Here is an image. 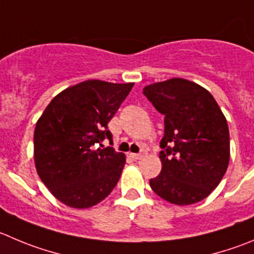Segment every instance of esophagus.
<instances>
[{"label": "esophagus", "mask_w": 254, "mask_h": 254, "mask_svg": "<svg viewBox=\"0 0 254 254\" xmlns=\"http://www.w3.org/2000/svg\"><path fill=\"white\" fill-rule=\"evenodd\" d=\"M131 157L133 159H141L143 158V153H131Z\"/></svg>", "instance_id": "1"}]
</instances>
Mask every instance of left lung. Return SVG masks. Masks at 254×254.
<instances>
[{"instance_id":"left-lung-1","label":"left lung","mask_w":254,"mask_h":254,"mask_svg":"<svg viewBox=\"0 0 254 254\" xmlns=\"http://www.w3.org/2000/svg\"><path fill=\"white\" fill-rule=\"evenodd\" d=\"M143 95L165 116L162 171L149 186L177 206L202 201L219 185L229 163L228 125L218 103L206 88L183 78L149 84Z\"/></svg>"}]
</instances>
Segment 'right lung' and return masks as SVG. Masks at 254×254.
<instances>
[{
    "label": "right lung",
    "mask_w": 254,
    "mask_h": 254,
    "mask_svg": "<svg viewBox=\"0 0 254 254\" xmlns=\"http://www.w3.org/2000/svg\"><path fill=\"white\" fill-rule=\"evenodd\" d=\"M133 84L100 79L74 84L53 98L36 123V170L66 206H96L117 185L126 156L101 147L103 139L112 141L107 125Z\"/></svg>",
    "instance_id": "add662e5"
}]
</instances>
